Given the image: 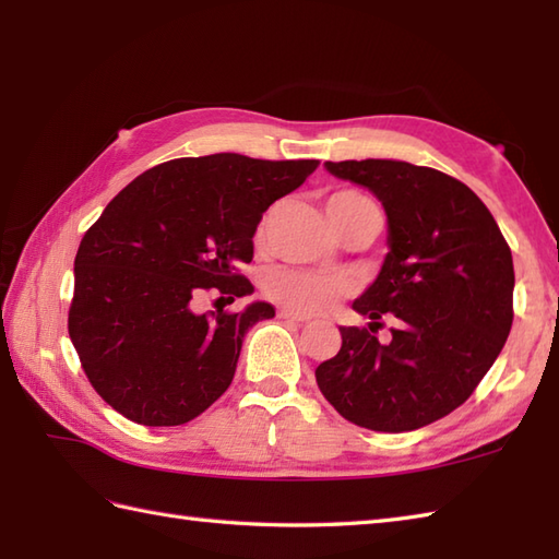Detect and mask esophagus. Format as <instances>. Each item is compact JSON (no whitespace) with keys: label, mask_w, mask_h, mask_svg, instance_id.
Returning <instances> with one entry per match:
<instances>
[{"label":"esophagus","mask_w":559,"mask_h":559,"mask_svg":"<svg viewBox=\"0 0 559 559\" xmlns=\"http://www.w3.org/2000/svg\"><path fill=\"white\" fill-rule=\"evenodd\" d=\"M278 317H281V319H288V322H295V324H307V317H302V314H298V312H293V310H281Z\"/></svg>","instance_id":"34e87169"}]
</instances>
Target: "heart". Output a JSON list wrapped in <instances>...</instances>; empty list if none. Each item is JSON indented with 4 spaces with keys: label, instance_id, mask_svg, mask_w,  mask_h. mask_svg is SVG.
Here are the masks:
<instances>
[{
    "label": "heart",
    "instance_id": "heart-1",
    "mask_svg": "<svg viewBox=\"0 0 559 559\" xmlns=\"http://www.w3.org/2000/svg\"><path fill=\"white\" fill-rule=\"evenodd\" d=\"M360 201L370 199L360 192H353V189H343V192L329 197L326 209L331 211L343 204H360ZM259 233H264V225H261ZM261 288H264L273 302L283 305L286 310L298 314H322L346 298L350 293V281L336 276V273H314L293 266H276L264 273Z\"/></svg>",
    "mask_w": 559,
    "mask_h": 559
}]
</instances>
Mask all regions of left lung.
I'll list each match as a JSON object with an SVG mask.
<instances>
[{
    "instance_id": "obj_1",
    "label": "left lung",
    "mask_w": 559,
    "mask_h": 559,
    "mask_svg": "<svg viewBox=\"0 0 559 559\" xmlns=\"http://www.w3.org/2000/svg\"><path fill=\"white\" fill-rule=\"evenodd\" d=\"M326 170L372 189L389 218L386 261L353 302L372 319L341 326V350L317 384L343 418L377 432H408L456 411L514 322V261L500 225L456 177L403 160H338ZM394 313L392 341L373 331Z\"/></svg>"
}]
</instances>
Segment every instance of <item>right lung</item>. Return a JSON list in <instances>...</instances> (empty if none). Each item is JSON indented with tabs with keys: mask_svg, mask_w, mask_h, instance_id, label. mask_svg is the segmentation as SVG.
I'll return each mask as SVG.
<instances>
[{
	"mask_svg": "<svg viewBox=\"0 0 559 559\" xmlns=\"http://www.w3.org/2000/svg\"><path fill=\"white\" fill-rule=\"evenodd\" d=\"M319 160L240 153L175 158L141 173L91 225L74 259L69 338L105 403L148 427L194 420L230 386L242 338L276 310L197 314L199 293L254 288L240 273L273 201Z\"/></svg>",
	"mask_w": 559,
	"mask_h": 559,
	"instance_id": "add662e5",
	"label": "right lung"
}]
</instances>
